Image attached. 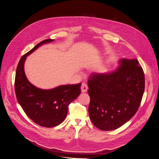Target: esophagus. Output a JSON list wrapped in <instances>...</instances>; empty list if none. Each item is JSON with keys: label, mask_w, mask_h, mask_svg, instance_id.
Here are the masks:
<instances>
[{"label": "esophagus", "mask_w": 159, "mask_h": 159, "mask_svg": "<svg viewBox=\"0 0 159 159\" xmlns=\"http://www.w3.org/2000/svg\"><path fill=\"white\" fill-rule=\"evenodd\" d=\"M87 85L86 83H82V85H81V90L82 93H86L87 91Z\"/></svg>", "instance_id": "34e87169"}]
</instances>
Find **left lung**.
Masks as SVG:
<instances>
[{
	"label": "left lung",
	"instance_id": "1",
	"mask_svg": "<svg viewBox=\"0 0 159 159\" xmlns=\"http://www.w3.org/2000/svg\"><path fill=\"white\" fill-rule=\"evenodd\" d=\"M116 70L98 73L88 81L89 114L101 130L115 129L137 112L145 90V76L137 59L122 58Z\"/></svg>",
	"mask_w": 159,
	"mask_h": 159
}]
</instances>
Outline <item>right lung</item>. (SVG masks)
<instances>
[{
	"label": "right lung",
	"mask_w": 159,
	"mask_h": 159,
	"mask_svg": "<svg viewBox=\"0 0 159 159\" xmlns=\"http://www.w3.org/2000/svg\"><path fill=\"white\" fill-rule=\"evenodd\" d=\"M54 41L45 39L22 56L17 65L15 78V91L19 104L35 123L47 128L61 123L66 116L69 104L80 94L81 84L42 89L32 84L26 76L24 66L27 57L43 44Z\"/></svg>",
	"instance_id": "right-lung-1"
}]
</instances>
